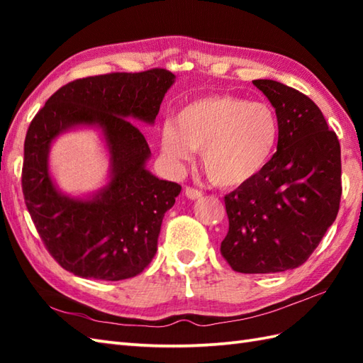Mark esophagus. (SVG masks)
Instances as JSON below:
<instances>
[{"label":"esophagus","mask_w":363,"mask_h":363,"mask_svg":"<svg viewBox=\"0 0 363 363\" xmlns=\"http://www.w3.org/2000/svg\"><path fill=\"white\" fill-rule=\"evenodd\" d=\"M186 196L189 199H191V201H195V199H199L203 196V194L199 190L194 189V187H186Z\"/></svg>","instance_id":"esophagus-1"}]
</instances>
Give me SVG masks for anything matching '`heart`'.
I'll use <instances>...</instances> for the list:
<instances>
[{"instance_id": "obj_1", "label": "heart", "mask_w": 363, "mask_h": 363, "mask_svg": "<svg viewBox=\"0 0 363 363\" xmlns=\"http://www.w3.org/2000/svg\"><path fill=\"white\" fill-rule=\"evenodd\" d=\"M281 137L272 106L218 95L198 98L160 130V152L177 168L201 151L206 176L218 187H238L257 177L273 159Z\"/></svg>"}]
</instances>
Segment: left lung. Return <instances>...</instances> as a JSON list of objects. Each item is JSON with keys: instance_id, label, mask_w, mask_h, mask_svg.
I'll return each mask as SVG.
<instances>
[{"instance_id": "left-lung-1", "label": "left lung", "mask_w": 363, "mask_h": 363, "mask_svg": "<svg viewBox=\"0 0 363 363\" xmlns=\"http://www.w3.org/2000/svg\"><path fill=\"white\" fill-rule=\"evenodd\" d=\"M252 84L274 107L281 137L264 172L225 196L220 250L238 273H279L303 265L337 218L340 143L309 96L272 79Z\"/></svg>"}]
</instances>
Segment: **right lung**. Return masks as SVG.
Wrapping results in <instances>:
<instances>
[{"label": "right lung", "mask_w": 363, "mask_h": 363, "mask_svg": "<svg viewBox=\"0 0 363 363\" xmlns=\"http://www.w3.org/2000/svg\"><path fill=\"white\" fill-rule=\"evenodd\" d=\"M174 79L164 68L76 79L60 87L30 121L23 195L46 250L67 272L121 281L140 274L156 256L162 220L181 186L146 169L151 151L134 123L154 125ZM76 127L102 133L111 164L106 186L84 199L62 194L48 164L53 140Z\"/></svg>", "instance_id": "right-lung-1"}]
</instances>
